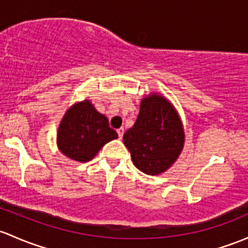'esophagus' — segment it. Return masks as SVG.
<instances>
[{"label":"esophagus","instance_id":"1","mask_svg":"<svg viewBox=\"0 0 248 248\" xmlns=\"http://www.w3.org/2000/svg\"><path fill=\"white\" fill-rule=\"evenodd\" d=\"M124 127H121V128L117 129V134H119V138H120V139H122V137H124Z\"/></svg>","mask_w":248,"mask_h":248}]
</instances>
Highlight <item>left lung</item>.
I'll return each mask as SVG.
<instances>
[{
  "label": "left lung",
  "instance_id": "8db88e82",
  "mask_svg": "<svg viewBox=\"0 0 248 248\" xmlns=\"http://www.w3.org/2000/svg\"><path fill=\"white\" fill-rule=\"evenodd\" d=\"M186 142L181 116L170 101L152 93L140 102V111L133 127L124 135L135 168L157 176L171 168Z\"/></svg>",
  "mask_w": 248,
  "mask_h": 248
}]
</instances>
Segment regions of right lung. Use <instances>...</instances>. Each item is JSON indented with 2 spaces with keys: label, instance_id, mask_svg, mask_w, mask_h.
Segmentation results:
<instances>
[{
  "label": "right lung",
  "instance_id": "1",
  "mask_svg": "<svg viewBox=\"0 0 248 248\" xmlns=\"http://www.w3.org/2000/svg\"><path fill=\"white\" fill-rule=\"evenodd\" d=\"M108 119L89 100L72 104L62 116L57 132V146L69 159L87 163L107 142L116 139Z\"/></svg>",
  "mask_w": 248,
  "mask_h": 248
}]
</instances>
